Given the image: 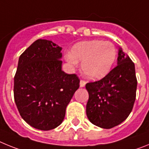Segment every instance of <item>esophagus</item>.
Segmentation results:
<instances>
[{
	"label": "esophagus",
	"instance_id": "esophagus-1",
	"mask_svg": "<svg viewBox=\"0 0 149 149\" xmlns=\"http://www.w3.org/2000/svg\"><path fill=\"white\" fill-rule=\"evenodd\" d=\"M86 81H83V80H81V81H80V86L81 87H84L85 86V85H86Z\"/></svg>",
	"mask_w": 149,
	"mask_h": 149
}]
</instances>
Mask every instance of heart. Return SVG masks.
Returning a JSON list of instances; mask_svg holds the SVG:
<instances>
[{"instance_id":"obj_1","label":"heart","mask_w":149,"mask_h":149,"mask_svg":"<svg viewBox=\"0 0 149 149\" xmlns=\"http://www.w3.org/2000/svg\"><path fill=\"white\" fill-rule=\"evenodd\" d=\"M116 48L111 42L90 40L81 42L67 53L65 59L72 65L82 62L81 69L86 77L98 80L110 72L116 59Z\"/></svg>"}]
</instances>
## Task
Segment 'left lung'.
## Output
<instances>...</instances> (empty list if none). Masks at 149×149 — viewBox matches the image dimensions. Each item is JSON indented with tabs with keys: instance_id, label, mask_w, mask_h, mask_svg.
Returning a JSON list of instances; mask_svg holds the SVG:
<instances>
[{
	"instance_id": "1",
	"label": "left lung",
	"mask_w": 149,
	"mask_h": 149,
	"mask_svg": "<svg viewBox=\"0 0 149 149\" xmlns=\"http://www.w3.org/2000/svg\"><path fill=\"white\" fill-rule=\"evenodd\" d=\"M118 65L105 77L86 84V116L93 125L110 129L125 120L136 99L137 80L131 58L119 49Z\"/></svg>"
}]
</instances>
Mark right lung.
Listing matches in <instances>:
<instances>
[{
	"label": "right lung",
	"mask_w": 149,
	"mask_h": 149,
	"mask_svg": "<svg viewBox=\"0 0 149 149\" xmlns=\"http://www.w3.org/2000/svg\"><path fill=\"white\" fill-rule=\"evenodd\" d=\"M62 48L38 39L21 54L14 77V99L22 119L49 131L63 122L67 105L80 86L75 74L62 70Z\"/></svg>",
	"instance_id": "add662e5"
}]
</instances>
